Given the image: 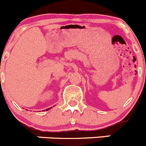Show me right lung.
<instances>
[{
  "label": "right lung",
  "instance_id": "right-lung-1",
  "mask_svg": "<svg viewBox=\"0 0 146 146\" xmlns=\"http://www.w3.org/2000/svg\"><path fill=\"white\" fill-rule=\"evenodd\" d=\"M50 109H52V107H50V108H49V109H46V111H48V110H50ZM44 111H45V110H44Z\"/></svg>",
  "mask_w": 146,
  "mask_h": 146
}]
</instances>
